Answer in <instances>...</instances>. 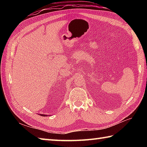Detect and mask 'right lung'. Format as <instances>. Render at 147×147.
Wrapping results in <instances>:
<instances>
[{"label":"right lung","instance_id":"obj_1","mask_svg":"<svg viewBox=\"0 0 147 147\" xmlns=\"http://www.w3.org/2000/svg\"><path fill=\"white\" fill-rule=\"evenodd\" d=\"M40 115H41V116H47V115H45V114H40Z\"/></svg>","mask_w":147,"mask_h":147}]
</instances>
